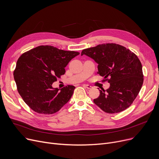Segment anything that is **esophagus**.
Returning a JSON list of instances; mask_svg holds the SVG:
<instances>
[{"mask_svg": "<svg viewBox=\"0 0 159 159\" xmlns=\"http://www.w3.org/2000/svg\"><path fill=\"white\" fill-rule=\"evenodd\" d=\"M83 86H84L86 88H87L88 89H91L93 87L91 86H90V85H88V84H84L83 85Z\"/></svg>", "mask_w": 159, "mask_h": 159, "instance_id": "1", "label": "esophagus"}]
</instances>
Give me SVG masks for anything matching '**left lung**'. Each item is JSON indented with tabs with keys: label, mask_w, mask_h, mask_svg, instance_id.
<instances>
[{
	"label": "left lung",
	"mask_w": 159,
	"mask_h": 159,
	"mask_svg": "<svg viewBox=\"0 0 159 159\" xmlns=\"http://www.w3.org/2000/svg\"><path fill=\"white\" fill-rule=\"evenodd\" d=\"M98 64V73L102 81L110 84L100 91L94 103L107 113L121 112L129 107L138 95L144 81L143 67L137 56L129 49L113 43L99 44L83 49ZM109 78V79H107Z\"/></svg>",
	"instance_id": "8db88e82"
}]
</instances>
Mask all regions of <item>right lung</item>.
<instances>
[{
  "label": "right lung",
  "mask_w": 159,
  "mask_h": 159,
  "mask_svg": "<svg viewBox=\"0 0 159 159\" xmlns=\"http://www.w3.org/2000/svg\"><path fill=\"white\" fill-rule=\"evenodd\" d=\"M79 55V52L52 46H40L19 58L14 79L19 93L32 110L40 114H53L70 101L75 86L68 85L59 90L53 88L52 84L65 73V67Z\"/></svg>",
  "instance_id": "right-lung-1"
}]
</instances>
